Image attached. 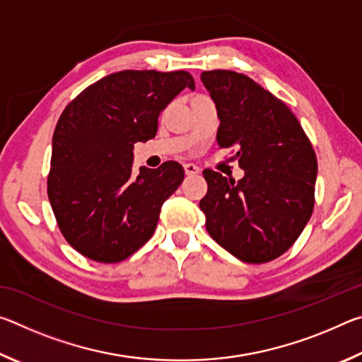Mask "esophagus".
I'll list each match as a JSON object with an SVG mask.
<instances>
[{
	"label": "esophagus",
	"instance_id": "1",
	"mask_svg": "<svg viewBox=\"0 0 362 362\" xmlns=\"http://www.w3.org/2000/svg\"><path fill=\"white\" fill-rule=\"evenodd\" d=\"M183 169H185V174H187V175H196V174H199V168L194 166V164H192V163L185 164V166H183Z\"/></svg>",
	"mask_w": 362,
	"mask_h": 362
}]
</instances>
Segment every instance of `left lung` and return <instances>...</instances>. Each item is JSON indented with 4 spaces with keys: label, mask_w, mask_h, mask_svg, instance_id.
I'll return each instance as SVG.
<instances>
[{
    "label": "left lung",
    "mask_w": 362,
    "mask_h": 362,
    "mask_svg": "<svg viewBox=\"0 0 362 362\" xmlns=\"http://www.w3.org/2000/svg\"><path fill=\"white\" fill-rule=\"evenodd\" d=\"M201 81L216 103L220 148H236L241 180L204 169L206 230L236 259L265 263L297 241L313 214L317 161L296 115L243 73L212 70Z\"/></svg>",
    "instance_id": "1"
}]
</instances>
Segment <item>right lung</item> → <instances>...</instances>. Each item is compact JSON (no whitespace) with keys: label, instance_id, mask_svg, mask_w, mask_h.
Returning a JSON list of instances; mask_svg holds the SVG:
<instances>
[{"label":"right lung","instance_id":"right-lung-1","mask_svg":"<svg viewBox=\"0 0 362 362\" xmlns=\"http://www.w3.org/2000/svg\"><path fill=\"white\" fill-rule=\"evenodd\" d=\"M188 71L122 70L86 88L52 136L47 196L62 235L90 260L118 263L150 240L161 206L185 177L175 161L132 175L134 144L156 136L158 116Z\"/></svg>","mask_w":362,"mask_h":362}]
</instances>
